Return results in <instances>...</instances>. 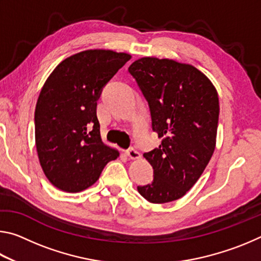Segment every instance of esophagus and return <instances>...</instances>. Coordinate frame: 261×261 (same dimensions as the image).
Returning a JSON list of instances; mask_svg holds the SVG:
<instances>
[{
  "mask_svg": "<svg viewBox=\"0 0 261 261\" xmlns=\"http://www.w3.org/2000/svg\"><path fill=\"white\" fill-rule=\"evenodd\" d=\"M125 154L131 159V160H138V159L140 158V154L137 152L135 148H132V147L129 148V149H126Z\"/></svg>",
  "mask_w": 261,
  "mask_h": 261,
  "instance_id": "1",
  "label": "esophagus"
}]
</instances>
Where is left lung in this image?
Instances as JSON below:
<instances>
[{"label": "left lung", "mask_w": 261, "mask_h": 261, "mask_svg": "<svg viewBox=\"0 0 261 261\" xmlns=\"http://www.w3.org/2000/svg\"><path fill=\"white\" fill-rule=\"evenodd\" d=\"M129 72L147 100L153 131L162 138L160 146L144 154L153 167V182L137 189L153 204L177 200L199 179L214 153L218 92L193 65L169 59L141 57Z\"/></svg>", "instance_id": "8db88e82"}]
</instances>
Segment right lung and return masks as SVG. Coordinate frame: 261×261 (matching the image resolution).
Returning <instances> with one entry per match:
<instances>
[{
  "label": "right lung",
  "mask_w": 261,
  "mask_h": 261,
  "mask_svg": "<svg viewBox=\"0 0 261 261\" xmlns=\"http://www.w3.org/2000/svg\"><path fill=\"white\" fill-rule=\"evenodd\" d=\"M130 59L126 53L84 50L62 61L43 84L34 113L35 145L43 173L55 188L81 192L120 155L101 139L96 101Z\"/></svg>",
  "instance_id": "add662e5"
}]
</instances>
